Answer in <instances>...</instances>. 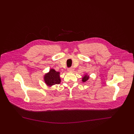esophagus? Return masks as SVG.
<instances>
[{
    "instance_id": "esophagus-1",
    "label": "esophagus",
    "mask_w": 134,
    "mask_h": 134,
    "mask_svg": "<svg viewBox=\"0 0 134 134\" xmlns=\"http://www.w3.org/2000/svg\"><path fill=\"white\" fill-rule=\"evenodd\" d=\"M74 70V67H70V68H69L68 69V71H69V72H70V71H72L73 70Z\"/></svg>"
}]
</instances>
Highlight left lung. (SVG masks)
I'll return each mask as SVG.
<instances>
[{"mask_svg": "<svg viewBox=\"0 0 134 134\" xmlns=\"http://www.w3.org/2000/svg\"><path fill=\"white\" fill-rule=\"evenodd\" d=\"M89 78H90L89 75H88L87 74H85L82 77V81L83 82H85L89 79Z\"/></svg>", "mask_w": 134, "mask_h": 134, "instance_id": "left-lung-1", "label": "left lung"}]
</instances>
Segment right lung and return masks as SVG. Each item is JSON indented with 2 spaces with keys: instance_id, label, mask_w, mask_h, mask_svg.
Returning a JSON list of instances; mask_svg holds the SVG:
<instances>
[{
  "instance_id": "right-lung-1",
  "label": "right lung",
  "mask_w": 134,
  "mask_h": 134,
  "mask_svg": "<svg viewBox=\"0 0 134 134\" xmlns=\"http://www.w3.org/2000/svg\"><path fill=\"white\" fill-rule=\"evenodd\" d=\"M43 79L44 83L48 86L51 87L55 84H58L61 82L60 72L51 69L48 72L44 75Z\"/></svg>"
}]
</instances>
